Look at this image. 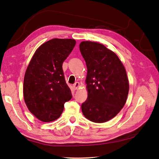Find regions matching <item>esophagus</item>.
I'll return each instance as SVG.
<instances>
[{
	"instance_id": "34e87169",
	"label": "esophagus",
	"mask_w": 159,
	"mask_h": 159,
	"mask_svg": "<svg viewBox=\"0 0 159 159\" xmlns=\"http://www.w3.org/2000/svg\"><path fill=\"white\" fill-rule=\"evenodd\" d=\"M79 85H80L79 83V82H76V83H75V84L73 85V88H74V90H78V89H79Z\"/></svg>"
}]
</instances>
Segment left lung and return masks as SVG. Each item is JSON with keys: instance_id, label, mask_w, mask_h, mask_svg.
I'll list each match as a JSON object with an SVG mask.
<instances>
[{"instance_id": "obj_1", "label": "left lung", "mask_w": 159, "mask_h": 159, "mask_svg": "<svg viewBox=\"0 0 159 159\" xmlns=\"http://www.w3.org/2000/svg\"><path fill=\"white\" fill-rule=\"evenodd\" d=\"M79 48L88 69V98L82 104V112L90 121L107 122L120 112L127 100L125 69L116 54L104 45L83 41Z\"/></svg>"}]
</instances>
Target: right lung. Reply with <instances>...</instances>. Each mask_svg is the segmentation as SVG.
<instances>
[{
  "mask_svg": "<svg viewBox=\"0 0 159 159\" xmlns=\"http://www.w3.org/2000/svg\"><path fill=\"white\" fill-rule=\"evenodd\" d=\"M76 45L74 39H53L36 50L26 70L23 94L32 114L43 122L57 119L71 99L62 70L64 61Z\"/></svg>",
  "mask_w": 159,
  "mask_h": 159,
  "instance_id": "obj_1",
  "label": "right lung"
}]
</instances>
